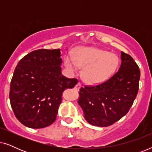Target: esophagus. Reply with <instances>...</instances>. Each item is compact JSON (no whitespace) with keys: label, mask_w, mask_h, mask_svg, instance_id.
Masks as SVG:
<instances>
[{"label":"esophagus","mask_w":152,"mask_h":152,"mask_svg":"<svg viewBox=\"0 0 152 152\" xmlns=\"http://www.w3.org/2000/svg\"><path fill=\"white\" fill-rule=\"evenodd\" d=\"M81 86H82V84H81V83L78 82L77 84L75 85V89L76 91H79V90H80V88H81Z\"/></svg>","instance_id":"esophagus-1"}]
</instances>
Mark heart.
<instances>
[{
    "instance_id": "b5f03b06",
    "label": "heart",
    "mask_w": 152,
    "mask_h": 152,
    "mask_svg": "<svg viewBox=\"0 0 152 152\" xmlns=\"http://www.w3.org/2000/svg\"><path fill=\"white\" fill-rule=\"evenodd\" d=\"M66 68L77 72L82 70V79L90 84H101L114 74L119 64L118 56L104 50L95 48H80L75 52L74 57L66 56L64 59Z\"/></svg>"
}]
</instances>
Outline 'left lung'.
Masks as SVG:
<instances>
[{
    "instance_id": "8db88e82",
    "label": "left lung",
    "mask_w": 152,
    "mask_h": 152,
    "mask_svg": "<svg viewBox=\"0 0 152 152\" xmlns=\"http://www.w3.org/2000/svg\"><path fill=\"white\" fill-rule=\"evenodd\" d=\"M121 65L109 80L79 92L78 104L89 124L111 125L128 113L138 91L140 71L134 59L121 52Z\"/></svg>"
}]
</instances>
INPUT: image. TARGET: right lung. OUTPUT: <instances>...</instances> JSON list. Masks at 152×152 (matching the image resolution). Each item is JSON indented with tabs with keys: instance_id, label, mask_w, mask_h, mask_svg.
<instances>
[{
	"instance_id": "add662e5",
	"label": "right lung",
	"mask_w": 152,
	"mask_h": 152,
	"mask_svg": "<svg viewBox=\"0 0 152 152\" xmlns=\"http://www.w3.org/2000/svg\"><path fill=\"white\" fill-rule=\"evenodd\" d=\"M60 49H40L22 58L14 70L10 99L14 115L23 125L40 129L53 124L62 93L77 84L61 75Z\"/></svg>"
}]
</instances>
